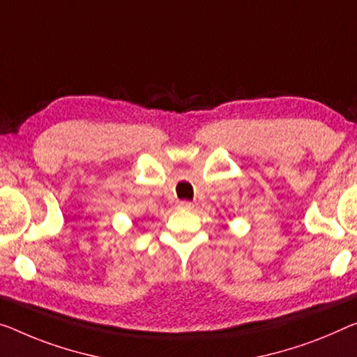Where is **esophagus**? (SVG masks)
<instances>
[{"label":"esophagus","instance_id":"1","mask_svg":"<svg viewBox=\"0 0 357 357\" xmlns=\"http://www.w3.org/2000/svg\"><path fill=\"white\" fill-rule=\"evenodd\" d=\"M177 209H180V211L193 209V202H190V201H178L177 202Z\"/></svg>","mask_w":357,"mask_h":357}]
</instances>
